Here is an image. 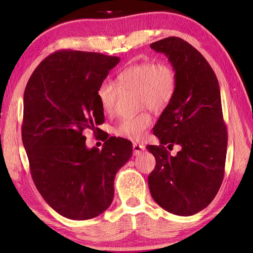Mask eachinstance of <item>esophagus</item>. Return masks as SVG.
<instances>
[{"label":"esophagus","instance_id":"1","mask_svg":"<svg viewBox=\"0 0 253 253\" xmlns=\"http://www.w3.org/2000/svg\"><path fill=\"white\" fill-rule=\"evenodd\" d=\"M132 149H133V154L139 155L144 150V146L140 143H133Z\"/></svg>","mask_w":253,"mask_h":253}]
</instances>
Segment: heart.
<instances>
[{
	"label": "heart",
	"mask_w": 253,
	"mask_h": 253,
	"mask_svg": "<svg viewBox=\"0 0 253 253\" xmlns=\"http://www.w3.org/2000/svg\"><path fill=\"white\" fill-rule=\"evenodd\" d=\"M177 73L166 62L146 61L133 63L116 75V84L103 80L96 89L101 109L106 114L114 112L118 92L121 90H137L138 106L149 107L154 112L164 111L174 100L177 91ZM152 125V117L147 112L125 117L117 124L115 133L131 141L143 138L148 128Z\"/></svg>",
	"instance_id": "obj_1"
}]
</instances>
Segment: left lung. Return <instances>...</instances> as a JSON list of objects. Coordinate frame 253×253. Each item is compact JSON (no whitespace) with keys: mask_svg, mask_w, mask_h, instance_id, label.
<instances>
[{"mask_svg":"<svg viewBox=\"0 0 253 253\" xmlns=\"http://www.w3.org/2000/svg\"><path fill=\"white\" fill-rule=\"evenodd\" d=\"M150 47L169 57L178 83L153 128L161 144L147 146L157 163L148 177L149 189L161 208L189 216L211 203L224 178L227 129L219 85L206 58L180 38H165ZM165 144L182 149L173 157Z\"/></svg>","mask_w":253,"mask_h":253,"instance_id":"left-lung-1","label":"left lung"}]
</instances>
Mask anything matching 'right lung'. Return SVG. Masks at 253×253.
Masks as SVG:
<instances>
[{
  "label": "right lung",
  "instance_id": "add662e5",
  "mask_svg": "<svg viewBox=\"0 0 253 253\" xmlns=\"http://www.w3.org/2000/svg\"><path fill=\"white\" fill-rule=\"evenodd\" d=\"M118 62L102 53L60 50L38 65L26 85L21 138L32 180L67 218L103 213L114 198L117 170L132 155L124 138L104 136L99 150L85 147L84 136L85 129L95 135L104 122L96 89Z\"/></svg>",
  "mask_w": 253,
  "mask_h": 253
}]
</instances>
